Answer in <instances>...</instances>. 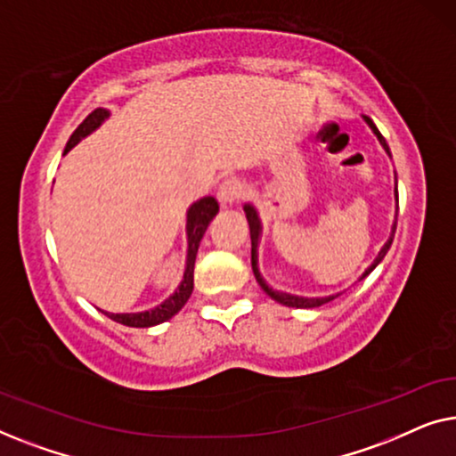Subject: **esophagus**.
<instances>
[{
	"label": "esophagus",
	"instance_id": "esophagus-1",
	"mask_svg": "<svg viewBox=\"0 0 456 456\" xmlns=\"http://www.w3.org/2000/svg\"><path fill=\"white\" fill-rule=\"evenodd\" d=\"M242 195H245V189H242V184L236 178L224 180L217 186V199H220V203H236Z\"/></svg>",
	"mask_w": 456,
	"mask_h": 456
}]
</instances>
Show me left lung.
<instances>
[{"mask_svg":"<svg viewBox=\"0 0 456 456\" xmlns=\"http://www.w3.org/2000/svg\"><path fill=\"white\" fill-rule=\"evenodd\" d=\"M367 120V124H370L371 126V130L373 133L378 134V139H379V142H382L384 145V149L386 151L390 153V149H388V145H386V139L382 134H379V130L376 128V124H373L370 118H365ZM398 195V192H396ZM245 211H247V220H248V230H251V265H253V273H255V278H257V282H259V286L261 289H264L267 295H270L273 301H278V303H282V305H286V307H297V309H309V307H320V305H323V303H328V301H332L334 297H323V298H303V297H295V295H286V292H278V290H273V289H270V286L265 284V280L259 276V270H257V240H259V217H257V214H255V209L251 208V205H247L245 208ZM395 232H396V224H395V228H392V236L388 239V242H386V245L382 247V251H379V255L376 257V261H373V264L367 267L365 270V273H363V278L365 276H370V273L376 270V265L379 264V261L384 259V255L388 253V248H390V245H392V239H395ZM361 278V280H363Z\"/></svg>","mask_w":456,"mask_h":456,"instance_id":"left-lung-1","label":"left lung"}]
</instances>
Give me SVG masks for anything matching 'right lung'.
<instances>
[{
    "mask_svg": "<svg viewBox=\"0 0 456 456\" xmlns=\"http://www.w3.org/2000/svg\"><path fill=\"white\" fill-rule=\"evenodd\" d=\"M105 118H108V111L103 108L93 110L89 116L85 118L83 124L74 130L70 141H68L66 151L68 153L70 149L77 145V142L86 136L89 133H93L99 124H102ZM217 211H220V205L214 197H205L201 201H197L192 208L189 209V216H186V234H189V253H186V270H184V278L180 282L178 290L174 295L155 307L151 311H142V314H103L111 317V320L122 323V326L128 328H149V326H158L161 322H167L172 315H176L180 309L184 307V303L189 301L191 292H192V272H195V259H197V251H199V242H201L205 230H208L209 222L214 220Z\"/></svg>",
    "mask_w": 456,
    "mask_h": 456,
    "instance_id": "right-lung-1",
    "label": "right lung"
}]
</instances>
